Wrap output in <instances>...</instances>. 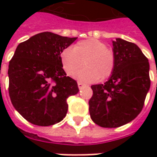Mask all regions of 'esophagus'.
Segmentation results:
<instances>
[{
  "label": "esophagus",
  "instance_id": "esophagus-1",
  "mask_svg": "<svg viewBox=\"0 0 157 157\" xmlns=\"http://www.w3.org/2000/svg\"><path fill=\"white\" fill-rule=\"evenodd\" d=\"M86 85L85 84H83V83H81V82H78V88L79 89H82V88L84 87Z\"/></svg>",
  "mask_w": 157,
  "mask_h": 157
}]
</instances>
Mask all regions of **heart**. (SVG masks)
Returning a JSON list of instances; mask_svg holds the SVG:
<instances>
[{
  "label": "heart",
  "mask_w": 157,
  "mask_h": 157,
  "mask_svg": "<svg viewBox=\"0 0 157 157\" xmlns=\"http://www.w3.org/2000/svg\"><path fill=\"white\" fill-rule=\"evenodd\" d=\"M60 62L64 72L72 76L83 64L85 68L74 78L85 83H94L109 78L115 68V57L102 41L95 38L83 40L60 53Z\"/></svg>",
  "instance_id": "1"
}]
</instances>
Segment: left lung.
Masks as SVG:
<instances>
[{"mask_svg":"<svg viewBox=\"0 0 157 157\" xmlns=\"http://www.w3.org/2000/svg\"><path fill=\"white\" fill-rule=\"evenodd\" d=\"M113 43L115 68L104 84L94 85L90 116L102 128H118L142 111L149 87V63L136 44L121 38Z\"/></svg>","mask_w":157,"mask_h":157,"instance_id":"obj_1","label":"left lung"}]
</instances>
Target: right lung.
<instances>
[{"mask_svg": "<svg viewBox=\"0 0 157 157\" xmlns=\"http://www.w3.org/2000/svg\"><path fill=\"white\" fill-rule=\"evenodd\" d=\"M77 37L42 32L17 46L9 65V93L15 110L37 126H52L65 117L67 98L78 93L67 77L60 53Z\"/></svg>", "mask_w": 157, "mask_h": 157, "instance_id": "add662e5", "label": "right lung"}]
</instances>
